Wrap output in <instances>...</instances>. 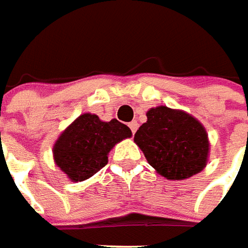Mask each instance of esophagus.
I'll list each match as a JSON object with an SVG mask.
<instances>
[{
    "instance_id": "34e87169",
    "label": "esophagus",
    "mask_w": 248,
    "mask_h": 248,
    "mask_svg": "<svg viewBox=\"0 0 248 248\" xmlns=\"http://www.w3.org/2000/svg\"><path fill=\"white\" fill-rule=\"evenodd\" d=\"M128 125H129V128H131V131H132V133H133V135H135V133H136V131H138V128H139V123H138V121H131V123H129Z\"/></svg>"
}]
</instances>
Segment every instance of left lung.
<instances>
[{
	"label": "left lung",
	"instance_id": "8db88e82",
	"mask_svg": "<svg viewBox=\"0 0 248 248\" xmlns=\"http://www.w3.org/2000/svg\"><path fill=\"white\" fill-rule=\"evenodd\" d=\"M135 143L161 176L184 180L200 172L208 159V139L199 121L182 110L157 107L147 112Z\"/></svg>",
	"mask_w": 248,
	"mask_h": 248
}]
</instances>
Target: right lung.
<instances>
[{
	"mask_svg": "<svg viewBox=\"0 0 248 248\" xmlns=\"http://www.w3.org/2000/svg\"><path fill=\"white\" fill-rule=\"evenodd\" d=\"M131 135V129L116 119L101 121L99 116L84 113L56 141L54 161L71 180L82 182L108 163V154L116 143Z\"/></svg>",
	"mask_w": 248,
	"mask_h": 248,
	"instance_id": "add662e5",
	"label": "right lung"
}]
</instances>
